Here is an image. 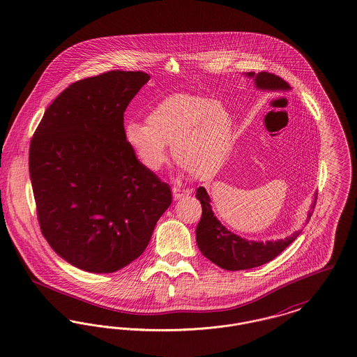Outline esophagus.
I'll list each match as a JSON object with an SVG mask.
<instances>
[{
  "mask_svg": "<svg viewBox=\"0 0 357 357\" xmlns=\"http://www.w3.org/2000/svg\"><path fill=\"white\" fill-rule=\"evenodd\" d=\"M190 194L188 190L185 188H181V187H172V195H174V199H181L183 197H187Z\"/></svg>",
  "mask_w": 357,
  "mask_h": 357,
  "instance_id": "1",
  "label": "esophagus"
}]
</instances>
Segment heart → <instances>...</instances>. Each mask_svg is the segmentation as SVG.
Returning <instances> with one entry per match:
<instances>
[{
    "instance_id": "heart-1",
    "label": "heart",
    "mask_w": 357,
    "mask_h": 357,
    "mask_svg": "<svg viewBox=\"0 0 357 357\" xmlns=\"http://www.w3.org/2000/svg\"><path fill=\"white\" fill-rule=\"evenodd\" d=\"M231 115L225 104L206 96L175 93L156 102L146 123L128 121L124 139L139 162L158 171L167 162V143L175 162L192 176L221 166L231 136Z\"/></svg>"
}]
</instances>
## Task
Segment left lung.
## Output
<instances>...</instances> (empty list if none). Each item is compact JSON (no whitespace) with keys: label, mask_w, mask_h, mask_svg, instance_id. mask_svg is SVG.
Wrapping results in <instances>:
<instances>
[{"label":"left lung","mask_w":357,"mask_h":357,"mask_svg":"<svg viewBox=\"0 0 357 357\" xmlns=\"http://www.w3.org/2000/svg\"><path fill=\"white\" fill-rule=\"evenodd\" d=\"M246 76L253 79L257 89L261 91L290 89L285 80L269 72H248ZM195 197L202 204V217L195 230L198 248L207 259H210L225 271H245L261 266L272 261L273 258H275L281 252H284L301 233V230H298L285 239L277 241H248L227 230L221 222L217 220L211 210V201L204 187H199L197 190ZM316 201L317 194H314V199L310 206V211L307 214L306 222H309L313 214Z\"/></svg>","instance_id":"8db88e82"}]
</instances>
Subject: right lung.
Listing matches in <instances>:
<instances>
[{"label":"right lung","mask_w":357,"mask_h":357,"mask_svg":"<svg viewBox=\"0 0 357 357\" xmlns=\"http://www.w3.org/2000/svg\"><path fill=\"white\" fill-rule=\"evenodd\" d=\"M149 80L140 70H109L69 85L31 142L43 236L85 272H116L140 257L172 201L124 139V111Z\"/></svg>","instance_id":"right-lung-1"}]
</instances>
